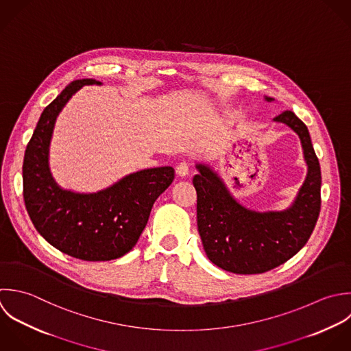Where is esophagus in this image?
I'll return each mask as SVG.
<instances>
[{
    "label": "esophagus",
    "instance_id": "34e87169",
    "mask_svg": "<svg viewBox=\"0 0 351 351\" xmlns=\"http://www.w3.org/2000/svg\"><path fill=\"white\" fill-rule=\"evenodd\" d=\"M176 173L180 176V178H184L189 175V164L187 162H180L178 167H176Z\"/></svg>",
    "mask_w": 351,
    "mask_h": 351
}]
</instances>
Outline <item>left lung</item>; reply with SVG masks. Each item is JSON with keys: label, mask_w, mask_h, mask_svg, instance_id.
<instances>
[{"label": "left lung", "mask_w": 351, "mask_h": 351, "mask_svg": "<svg viewBox=\"0 0 351 351\" xmlns=\"http://www.w3.org/2000/svg\"><path fill=\"white\" fill-rule=\"evenodd\" d=\"M272 102L274 98L264 97ZM301 141L308 173L294 202L283 210L258 212L243 206L208 164L198 162L197 224L208 258L219 268L254 275L271 271L295 256L309 241L320 215L322 171L308 127L286 110L274 119Z\"/></svg>", "instance_id": "1"}]
</instances>
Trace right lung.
<instances>
[{"instance_id":"obj_1","label":"right lung","mask_w":351,"mask_h":351,"mask_svg":"<svg viewBox=\"0 0 351 351\" xmlns=\"http://www.w3.org/2000/svg\"><path fill=\"white\" fill-rule=\"evenodd\" d=\"M88 84L102 83L73 80L43 109L24 153L23 197L34 227L53 247L83 261H109L136 245L153 204L173 182L175 169H142L97 193L61 189L49 167L54 124L71 97Z\"/></svg>"}]
</instances>
